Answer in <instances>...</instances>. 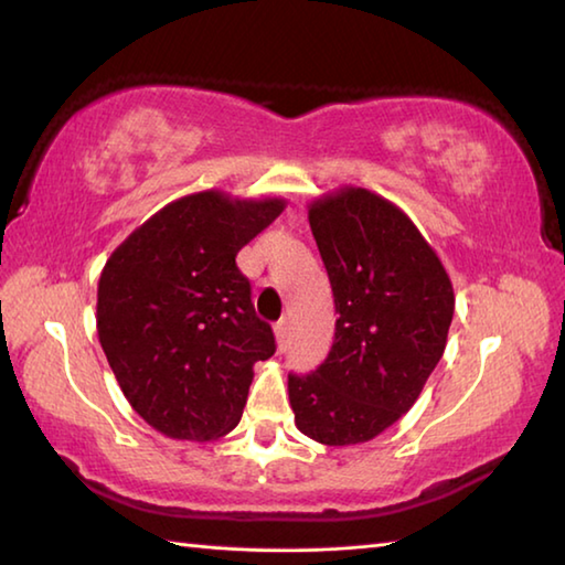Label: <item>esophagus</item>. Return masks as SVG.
<instances>
[{"label":"esophagus","mask_w":565,"mask_h":565,"mask_svg":"<svg viewBox=\"0 0 565 565\" xmlns=\"http://www.w3.org/2000/svg\"><path fill=\"white\" fill-rule=\"evenodd\" d=\"M274 335H276V345H279V351H284L286 343H289V321H286V318H281V321H276Z\"/></svg>","instance_id":"1"}]
</instances>
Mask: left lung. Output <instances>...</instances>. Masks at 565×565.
Listing matches in <instances>:
<instances>
[{"mask_svg": "<svg viewBox=\"0 0 565 565\" xmlns=\"http://www.w3.org/2000/svg\"><path fill=\"white\" fill-rule=\"evenodd\" d=\"M335 303V335L309 375H289L296 427L328 447L367 443L397 423L445 353L452 281L407 214L363 188L309 207Z\"/></svg>", "mask_w": 565, "mask_h": 565, "instance_id": "left-lung-1", "label": "left lung"}]
</instances>
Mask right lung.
Masks as SVG:
<instances>
[{"instance_id": "right-lung-1", "label": "right lung", "mask_w": 565, "mask_h": 565, "mask_svg": "<svg viewBox=\"0 0 565 565\" xmlns=\"http://www.w3.org/2000/svg\"><path fill=\"white\" fill-rule=\"evenodd\" d=\"M284 200L207 190L170 202L110 254L98 341L132 409L172 439L210 443L239 425L254 363L276 351L237 254Z\"/></svg>"}]
</instances>
